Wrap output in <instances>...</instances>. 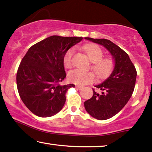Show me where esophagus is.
I'll list each match as a JSON object with an SVG mask.
<instances>
[{
    "mask_svg": "<svg viewBox=\"0 0 152 152\" xmlns=\"http://www.w3.org/2000/svg\"><path fill=\"white\" fill-rule=\"evenodd\" d=\"M76 88L77 89V90H81L82 89H83V87L79 86H76Z\"/></svg>",
    "mask_w": 152,
    "mask_h": 152,
    "instance_id": "1",
    "label": "esophagus"
}]
</instances>
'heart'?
<instances>
[{"mask_svg": "<svg viewBox=\"0 0 152 152\" xmlns=\"http://www.w3.org/2000/svg\"><path fill=\"white\" fill-rule=\"evenodd\" d=\"M84 50L86 52L89 59L93 63L92 69L97 77L104 78L108 76L114 67L113 60L110 58L103 59V50L99 46L95 44H88L85 46ZM74 51V49L71 48L64 56V66L66 68H70L72 65V58ZM67 78L70 83L78 86H84L94 81L95 76L92 72H83L80 69H75L69 73Z\"/></svg>", "mask_w": 152, "mask_h": 152, "instance_id": "obj_1", "label": "heart"}]
</instances>
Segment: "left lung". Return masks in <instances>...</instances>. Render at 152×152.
I'll return each mask as SVG.
<instances>
[{
	"instance_id": "obj_1",
	"label": "left lung",
	"mask_w": 152,
	"mask_h": 152,
	"mask_svg": "<svg viewBox=\"0 0 152 152\" xmlns=\"http://www.w3.org/2000/svg\"><path fill=\"white\" fill-rule=\"evenodd\" d=\"M85 39L100 44L110 53L114 62L113 72L102 83L93 90V96L84 102L87 112L99 120H108L117 114L130 99L135 88L137 72L128 54L116 44L106 39Z\"/></svg>"
}]
</instances>
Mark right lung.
<instances>
[{
  "label": "right lung",
  "instance_id": "1",
  "mask_svg": "<svg viewBox=\"0 0 152 152\" xmlns=\"http://www.w3.org/2000/svg\"><path fill=\"white\" fill-rule=\"evenodd\" d=\"M82 39L53 35L28 49L18 69L17 85L22 102L33 114L51 117L63 108L66 91L75 86L59 84L66 77L63 58Z\"/></svg>",
  "mask_w": 152,
  "mask_h": 152
}]
</instances>
